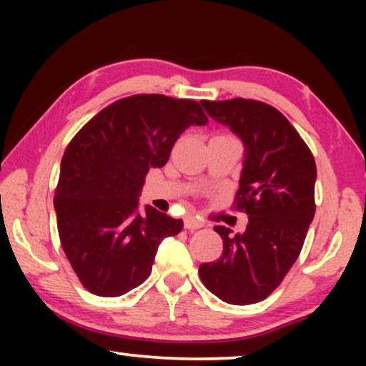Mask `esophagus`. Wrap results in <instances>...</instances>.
<instances>
[{
  "instance_id": "esophagus-1",
  "label": "esophagus",
  "mask_w": 366,
  "mask_h": 366,
  "mask_svg": "<svg viewBox=\"0 0 366 366\" xmlns=\"http://www.w3.org/2000/svg\"><path fill=\"white\" fill-rule=\"evenodd\" d=\"M203 222L202 219H198V218H194V217H188V218H184V228L187 229H198V228H202L203 227Z\"/></svg>"
}]
</instances>
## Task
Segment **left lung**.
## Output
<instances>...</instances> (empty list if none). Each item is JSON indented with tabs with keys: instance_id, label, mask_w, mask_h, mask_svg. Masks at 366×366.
I'll return each mask as SVG.
<instances>
[{
	"instance_id": "left-lung-1",
	"label": "left lung",
	"mask_w": 366,
	"mask_h": 366,
	"mask_svg": "<svg viewBox=\"0 0 366 366\" xmlns=\"http://www.w3.org/2000/svg\"><path fill=\"white\" fill-rule=\"evenodd\" d=\"M202 104L243 143L238 207L248 224L243 233L214 227L223 253L199 264V278L229 305L262 302L302 252L315 217L317 164L292 123L269 104L243 98Z\"/></svg>"
}]
</instances>
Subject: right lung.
Wrapping results in <instances>:
<instances>
[{
	"instance_id": "right-lung-1",
	"label": "right lung",
	"mask_w": 366,
	"mask_h": 366,
	"mask_svg": "<svg viewBox=\"0 0 366 366\" xmlns=\"http://www.w3.org/2000/svg\"><path fill=\"white\" fill-rule=\"evenodd\" d=\"M192 99L137 94L89 119L61 159L54 212L63 252L83 287L119 297L152 273L159 243L182 232L183 219L147 204L139 209L149 168L167 164L184 129L204 127Z\"/></svg>"
}]
</instances>
